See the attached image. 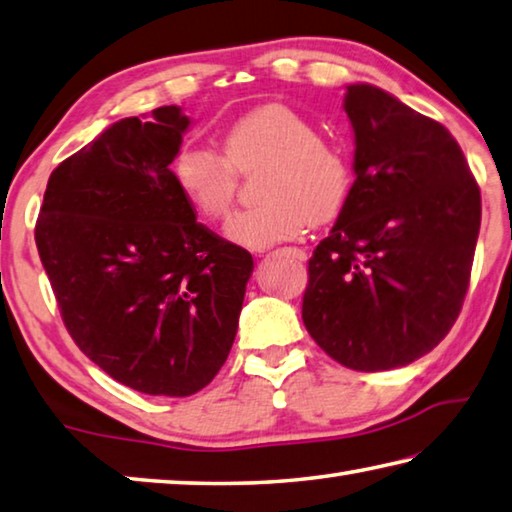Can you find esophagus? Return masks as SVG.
I'll use <instances>...</instances> for the list:
<instances>
[{
    "mask_svg": "<svg viewBox=\"0 0 512 512\" xmlns=\"http://www.w3.org/2000/svg\"><path fill=\"white\" fill-rule=\"evenodd\" d=\"M285 251H288V254H290L292 258H297V261H306V258H308L306 251L299 249V247H288Z\"/></svg>",
    "mask_w": 512,
    "mask_h": 512,
    "instance_id": "obj_1",
    "label": "esophagus"
}]
</instances>
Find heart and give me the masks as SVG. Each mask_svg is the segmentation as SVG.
I'll list each match as a JSON object with an SVG mask.
<instances>
[{"label": "heart", "mask_w": 512, "mask_h": 512, "mask_svg": "<svg viewBox=\"0 0 512 512\" xmlns=\"http://www.w3.org/2000/svg\"><path fill=\"white\" fill-rule=\"evenodd\" d=\"M222 155L188 141L173 159L175 184L204 220L227 218L238 175L258 177L256 209L229 220L227 238L265 249L301 236L308 224H326L344 211L353 188L351 159L337 143L319 137L308 116L285 103L258 105L222 132Z\"/></svg>", "instance_id": "heart-1"}]
</instances>
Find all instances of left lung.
<instances>
[{
	"label": "left lung",
	"mask_w": 512,
	"mask_h": 512,
	"mask_svg": "<svg viewBox=\"0 0 512 512\" xmlns=\"http://www.w3.org/2000/svg\"><path fill=\"white\" fill-rule=\"evenodd\" d=\"M355 182L312 251L303 324L353 371H389L441 344L470 285L481 193L441 123L380 87L348 85Z\"/></svg>",
	"instance_id": "8db88e82"
}]
</instances>
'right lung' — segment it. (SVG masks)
Wrapping results in <instances>:
<instances>
[{"label":"right lung","mask_w":512,"mask_h":512,"mask_svg":"<svg viewBox=\"0 0 512 512\" xmlns=\"http://www.w3.org/2000/svg\"><path fill=\"white\" fill-rule=\"evenodd\" d=\"M188 116L121 119L53 170L35 245L71 339L134 391L184 398L222 369L254 270L195 220L170 164Z\"/></svg>","instance_id":"add662e5"}]
</instances>
